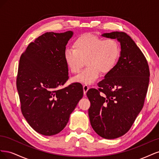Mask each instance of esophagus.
<instances>
[{"mask_svg":"<svg viewBox=\"0 0 159 159\" xmlns=\"http://www.w3.org/2000/svg\"><path fill=\"white\" fill-rule=\"evenodd\" d=\"M83 89H84V95H86V93L88 92V91L89 90V88L88 87L87 85H84L83 86Z\"/></svg>","mask_w":159,"mask_h":159,"instance_id":"34e87169","label":"esophagus"}]
</instances>
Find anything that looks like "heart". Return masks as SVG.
Wrapping results in <instances>:
<instances>
[{"mask_svg":"<svg viewBox=\"0 0 159 159\" xmlns=\"http://www.w3.org/2000/svg\"><path fill=\"white\" fill-rule=\"evenodd\" d=\"M73 48L64 52L67 68L72 74L78 73L84 64L87 67L72 81L82 84H92L103 74L110 73L116 66L121 54L119 43L112 38H105L85 33L76 38Z\"/></svg>","mask_w":159,"mask_h":159,"instance_id":"heart-1","label":"heart"}]
</instances>
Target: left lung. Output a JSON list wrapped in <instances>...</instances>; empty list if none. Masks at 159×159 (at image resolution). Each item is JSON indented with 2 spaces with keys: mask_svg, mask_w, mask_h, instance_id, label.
<instances>
[{
  "mask_svg": "<svg viewBox=\"0 0 159 159\" xmlns=\"http://www.w3.org/2000/svg\"><path fill=\"white\" fill-rule=\"evenodd\" d=\"M102 36L117 39L121 54L115 68L90 89L87 96L91 127L102 138L113 139L125 134L141 111L149 83L148 65L132 38L123 32L104 33Z\"/></svg>",
  "mask_w": 159,
  "mask_h": 159,
  "instance_id": "8db88e82",
  "label": "left lung"
}]
</instances>
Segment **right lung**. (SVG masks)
Listing matches in <instances>:
<instances>
[{
    "instance_id": "right-lung-1",
    "label": "right lung",
    "mask_w": 159,
    "mask_h": 159,
    "mask_svg": "<svg viewBox=\"0 0 159 159\" xmlns=\"http://www.w3.org/2000/svg\"><path fill=\"white\" fill-rule=\"evenodd\" d=\"M73 34L72 31L44 33L28 46L19 61L16 88L22 113L43 135L61 131L83 97L80 83L59 89L69 78L64 52Z\"/></svg>"
}]
</instances>
